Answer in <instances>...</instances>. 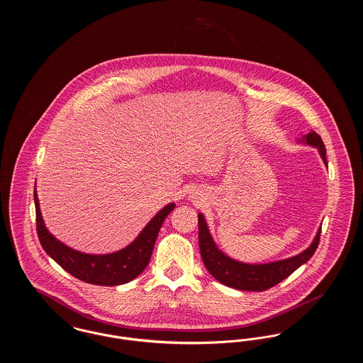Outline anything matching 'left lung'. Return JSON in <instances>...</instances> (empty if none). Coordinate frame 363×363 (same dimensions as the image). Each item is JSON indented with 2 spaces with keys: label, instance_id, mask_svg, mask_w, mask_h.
I'll list each match as a JSON object with an SVG mask.
<instances>
[{
  "label": "left lung",
  "instance_id": "1",
  "mask_svg": "<svg viewBox=\"0 0 363 363\" xmlns=\"http://www.w3.org/2000/svg\"><path fill=\"white\" fill-rule=\"evenodd\" d=\"M301 141L311 147H315L325 166H328L325 145L315 132L305 135ZM320 234L321 227L318 228L311 246L294 257L267 264H246L230 259L222 250L218 249L216 243L211 237L203 213H199V245L201 259L204 261L208 272L222 284L242 291H265L277 286V283H280L286 277H290L295 269H298L302 264L311 259L318 246Z\"/></svg>",
  "mask_w": 363,
  "mask_h": 363
}]
</instances>
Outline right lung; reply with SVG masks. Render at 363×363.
I'll list each match as a JSON object with an SVG mask.
<instances>
[{
  "label": "right lung",
  "mask_w": 363,
  "mask_h": 363,
  "mask_svg": "<svg viewBox=\"0 0 363 363\" xmlns=\"http://www.w3.org/2000/svg\"><path fill=\"white\" fill-rule=\"evenodd\" d=\"M34 200L36 233L45 252L72 277L96 286H118L136 279L150 262L162 223L175 208L172 203L160 209L138 238L121 250L110 255H86L55 240L43 222L36 190Z\"/></svg>",
  "instance_id": "obj_1"
}]
</instances>
